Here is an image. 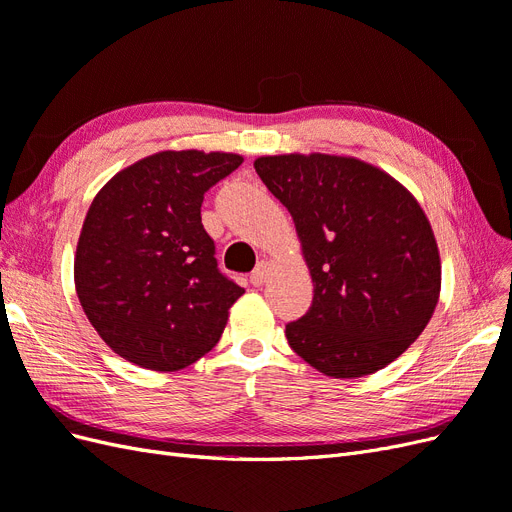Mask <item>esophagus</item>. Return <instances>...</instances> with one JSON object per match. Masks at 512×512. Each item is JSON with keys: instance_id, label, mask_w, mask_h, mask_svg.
I'll return each instance as SVG.
<instances>
[{"instance_id": "1", "label": "esophagus", "mask_w": 512, "mask_h": 512, "mask_svg": "<svg viewBox=\"0 0 512 512\" xmlns=\"http://www.w3.org/2000/svg\"><path fill=\"white\" fill-rule=\"evenodd\" d=\"M267 277H269V265L267 262H260V265L250 273V282L252 286H262L267 282Z\"/></svg>"}]
</instances>
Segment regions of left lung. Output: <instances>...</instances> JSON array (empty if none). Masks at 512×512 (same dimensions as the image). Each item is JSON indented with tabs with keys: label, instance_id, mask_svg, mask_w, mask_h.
Listing matches in <instances>:
<instances>
[{
	"label": "left lung",
	"instance_id": "1",
	"mask_svg": "<svg viewBox=\"0 0 512 512\" xmlns=\"http://www.w3.org/2000/svg\"><path fill=\"white\" fill-rule=\"evenodd\" d=\"M254 168L290 211L312 271V307L286 324L320 374L361 378L423 333L440 294V256L412 194L354 158L269 156Z\"/></svg>",
	"mask_w": 512,
	"mask_h": 512
}]
</instances>
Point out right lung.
Listing matches in <instances>:
<instances>
[{"mask_svg": "<svg viewBox=\"0 0 512 512\" xmlns=\"http://www.w3.org/2000/svg\"><path fill=\"white\" fill-rule=\"evenodd\" d=\"M241 162L235 153L162 151L121 170L91 203L76 294L126 361L175 371L220 342L243 288L220 271L200 205Z\"/></svg>", "mask_w": 512, "mask_h": 512, "instance_id": "1", "label": "right lung"}]
</instances>
